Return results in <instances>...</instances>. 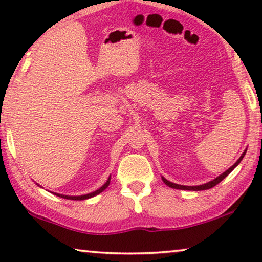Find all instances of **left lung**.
<instances>
[{"mask_svg":"<svg viewBox=\"0 0 262 262\" xmlns=\"http://www.w3.org/2000/svg\"><path fill=\"white\" fill-rule=\"evenodd\" d=\"M245 154H246V150L245 151L243 152V155L241 157H239V159L238 161L233 164V165L230 167V168H228L227 171L225 172H223V173H222L221 176H219L217 177V178H215L214 180H211V181H209V183H207V184H203V185H199V186H184V185H178V184H174V183H171V181H168V180H166L165 178H164V177H162V180L164 181V184L165 185H167L168 187H171V188H176V189H185V190H205V189H209V188H211V187H214V186H216L217 184H220L222 180H223L225 177H227L230 172H231L234 167H236L239 163L242 162V159L244 158V156H245Z\"/></svg>","mask_w":262,"mask_h":262,"instance_id":"obj_1","label":"left lung"}]
</instances>
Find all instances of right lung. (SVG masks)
<instances>
[{
    "label": "right lung",
    "mask_w": 262,
    "mask_h": 262,
    "mask_svg": "<svg viewBox=\"0 0 262 262\" xmlns=\"http://www.w3.org/2000/svg\"><path fill=\"white\" fill-rule=\"evenodd\" d=\"M110 181H111V177L107 179V181H106V183L103 186H101L100 188H98V189L95 190V192H92V193H89V194H85V195H79V196H70V195H62V194H56V193H54V194H56L57 196H60V198L68 199V200H86V199H90L92 196H96V195H98L99 193H101V192H103V190H105L106 188H107L108 185H110Z\"/></svg>",
    "instance_id": "1"
}]
</instances>
